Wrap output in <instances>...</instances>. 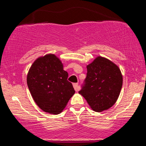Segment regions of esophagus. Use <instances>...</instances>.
Listing matches in <instances>:
<instances>
[{
	"label": "esophagus",
	"instance_id": "1",
	"mask_svg": "<svg viewBox=\"0 0 146 146\" xmlns=\"http://www.w3.org/2000/svg\"><path fill=\"white\" fill-rule=\"evenodd\" d=\"M73 87H74V89L75 91H78V90H80V87L78 86V83L73 84Z\"/></svg>",
	"mask_w": 146,
	"mask_h": 146
}]
</instances>
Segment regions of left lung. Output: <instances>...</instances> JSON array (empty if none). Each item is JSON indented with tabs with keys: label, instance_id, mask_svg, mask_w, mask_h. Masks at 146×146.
Listing matches in <instances>:
<instances>
[{
	"label": "left lung",
	"instance_id": "obj_1",
	"mask_svg": "<svg viewBox=\"0 0 146 146\" xmlns=\"http://www.w3.org/2000/svg\"><path fill=\"white\" fill-rule=\"evenodd\" d=\"M86 79L79 91L96 112L113 106L121 91L123 78L120 69L110 60L99 56L87 65Z\"/></svg>",
	"mask_w": 146,
	"mask_h": 146
}]
</instances>
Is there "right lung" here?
<instances>
[{"label":"right lung","instance_id":"obj_1","mask_svg":"<svg viewBox=\"0 0 146 146\" xmlns=\"http://www.w3.org/2000/svg\"><path fill=\"white\" fill-rule=\"evenodd\" d=\"M68 75L61 61L53 54L40 57L31 65L27 78V86L33 100L43 111L60 113L74 95Z\"/></svg>","mask_w":146,"mask_h":146}]
</instances>
